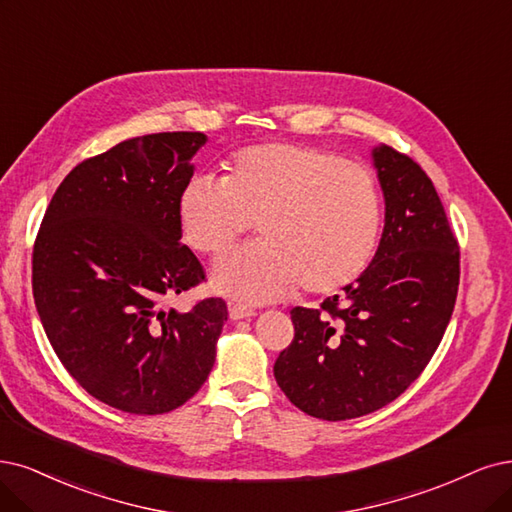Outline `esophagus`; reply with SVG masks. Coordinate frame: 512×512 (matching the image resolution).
<instances>
[{
  "label": "esophagus",
  "instance_id": "34e87169",
  "mask_svg": "<svg viewBox=\"0 0 512 512\" xmlns=\"http://www.w3.org/2000/svg\"><path fill=\"white\" fill-rule=\"evenodd\" d=\"M255 310L240 306V304H230V318L232 320H242V318H253Z\"/></svg>",
  "mask_w": 512,
  "mask_h": 512
}]
</instances>
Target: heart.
Segmentation results:
<instances>
[{
    "instance_id": "1",
    "label": "heart",
    "mask_w": 512,
    "mask_h": 512,
    "mask_svg": "<svg viewBox=\"0 0 512 512\" xmlns=\"http://www.w3.org/2000/svg\"><path fill=\"white\" fill-rule=\"evenodd\" d=\"M251 221L261 242L221 257L213 287L266 304L299 282L333 293L361 278L380 244L384 200L365 164L293 143L242 149L223 181L196 175L179 196L183 238L200 253L232 249Z\"/></svg>"
}]
</instances>
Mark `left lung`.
Returning a JSON list of instances; mask_svg holds the SVG:
<instances>
[{
	"label": "left lung",
	"instance_id": "obj_1",
	"mask_svg": "<svg viewBox=\"0 0 512 512\" xmlns=\"http://www.w3.org/2000/svg\"><path fill=\"white\" fill-rule=\"evenodd\" d=\"M371 162L386 206L375 257L320 310H291L295 337L274 365L287 399L327 422L382 409L418 380L460 285L458 240L430 177L388 145Z\"/></svg>",
	"mask_w": 512,
	"mask_h": 512
}]
</instances>
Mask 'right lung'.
I'll use <instances>...</instances> for the list:
<instances>
[{
    "label": "right lung",
    "mask_w": 512,
    "mask_h": 512,
    "mask_svg": "<svg viewBox=\"0 0 512 512\" xmlns=\"http://www.w3.org/2000/svg\"><path fill=\"white\" fill-rule=\"evenodd\" d=\"M204 132H156L75 166L33 246V299L63 367L126 413L181 407L215 365L223 299L164 304L204 280L181 244L179 196Z\"/></svg>",
    "instance_id": "add662e5"
}]
</instances>
